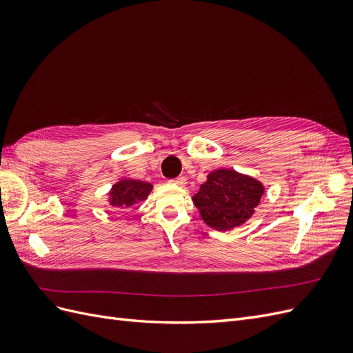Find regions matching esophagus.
<instances>
[{"mask_svg":"<svg viewBox=\"0 0 353 353\" xmlns=\"http://www.w3.org/2000/svg\"><path fill=\"white\" fill-rule=\"evenodd\" d=\"M170 184H174V185H179V187H184L185 184H187V179L184 178V176H178V178H175V179H170L169 181Z\"/></svg>","mask_w":353,"mask_h":353,"instance_id":"34e87169","label":"esophagus"}]
</instances>
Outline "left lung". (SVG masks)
<instances>
[{"instance_id": "1", "label": "left lung", "mask_w": 353, "mask_h": 353, "mask_svg": "<svg viewBox=\"0 0 353 353\" xmlns=\"http://www.w3.org/2000/svg\"><path fill=\"white\" fill-rule=\"evenodd\" d=\"M265 187L234 169H216L193 196L201 219L213 230L230 231L248 222L261 203Z\"/></svg>"}]
</instances>
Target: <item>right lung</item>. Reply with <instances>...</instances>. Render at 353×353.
Instances as JSON below:
<instances>
[{
	"mask_svg": "<svg viewBox=\"0 0 353 353\" xmlns=\"http://www.w3.org/2000/svg\"><path fill=\"white\" fill-rule=\"evenodd\" d=\"M152 190L153 185L150 183L125 178L113 184L109 193V203L114 210L122 212L123 209H130L140 201H144Z\"/></svg>",
	"mask_w": 353,
	"mask_h": 353,
	"instance_id": "add662e5",
	"label": "right lung"
}]
</instances>
